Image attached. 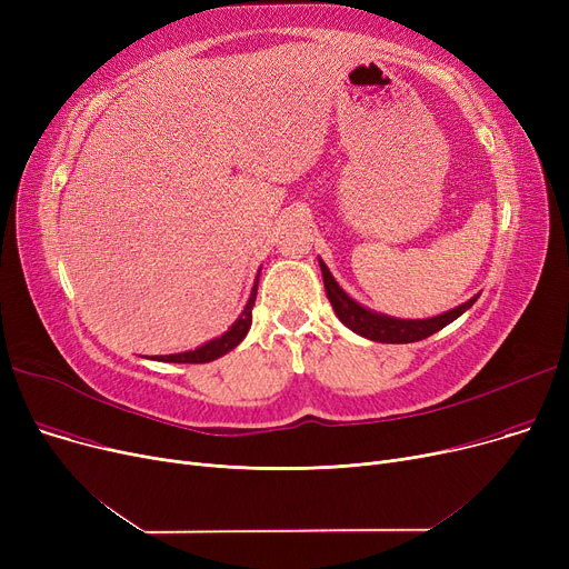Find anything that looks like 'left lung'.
Listing matches in <instances>:
<instances>
[{
	"instance_id": "1",
	"label": "left lung",
	"mask_w": 569,
	"mask_h": 569,
	"mask_svg": "<svg viewBox=\"0 0 569 569\" xmlns=\"http://www.w3.org/2000/svg\"><path fill=\"white\" fill-rule=\"evenodd\" d=\"M318 262H320L327 300H330L339 320L355 335H360V337L371 339V341H380V343L422 341V339L436 335L438 330H442L445 325H450L452 320H457L461 313H466L477 302V295H475L472 300L463 302L461 307L447 311V313H440L436 318H427V320L392 318V316H385V313H376V311L362 307L360 302H355L352 297L348 292H343V288L337 283V279L332 277L330 269H327V264L322 260H318Z\"/></svg>"
}]
</instances>
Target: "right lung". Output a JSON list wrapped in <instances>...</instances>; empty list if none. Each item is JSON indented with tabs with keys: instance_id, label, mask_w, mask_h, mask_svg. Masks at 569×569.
Instances as JSON below:
<instances>
[{
	"instance_id": "obj_1",
	"label": "right lung",
	"mask_w": 569,
	"mask_h": 569,
	"mask_svg": "<svg viewBox=\"0 0 569 569\" xmlns=\"http://www.w3.org/2000/svg\"><path fill=\"white\" fill-rule=\"evenodd\" d=\"M256 292H258V279H256V283H253L251 297H249V302H247L242 316H239V318L230 325V330L223 332L219 339L207 341L204 346H200V348H196V350H189V352L161 355V357H157V360H161V362H174V365H204V362L219 360L221 355L230 352L234 346L242 343V339L247 337L249 327H251V311H253V305H256Z\"/></svg>"
}]
</instances>
